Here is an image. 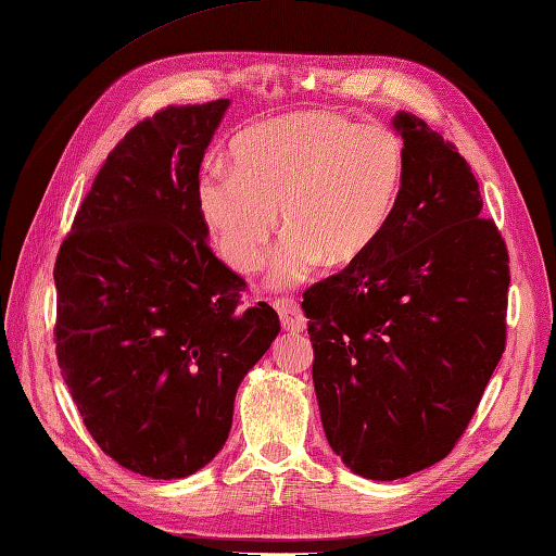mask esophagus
Masks as SVG:
<instances>
[{"label":"esophagus","instance_id":"1","mask_svg":"<svg viewBox=\"0 0 556 556\" xmlns=\"http://www.w3.org/2000/svg\"><path fill=\"white\" fill-rule=\"evenodd\" d=\"M275 308L279 313V320H281V327L287 329V332H303L305 329V317H303V311L301 305L293 301V299H281L275 303Z\"/></svg>","mask_w":556,"mask_h":556}]
</instances>
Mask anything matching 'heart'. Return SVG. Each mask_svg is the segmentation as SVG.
Returning a JSON list of instances; mask_svg holds the SVG:
<instances>
[{"instance_id": "heart-1", "label": "heart", "mask_w": 556, "mask_h": 556, "mask_svg": "<svg viewBox=\"0 0 556 556\" xmlns=\"http://www.w3.org/2000/svg\"><path fill=\"white\" fill-rule=\"evenodd\" d=\"M231 169L210 164L195 203L219 257L239 275L265 265L277 233L271 285L289 289L317 265L356 263L380 239L406 172L399 136L332 110L277 116L231 143Z\"/></svg>"}]
</instances>
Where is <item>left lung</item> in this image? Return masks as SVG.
I'll return each instance as SVG.
<instances>
[{
	"label": "left lung",
	"instance_id": "left-lung-1",
	"mask_svg": "<svg viewBox=\"0 0 556 556\" xmlns=\"http://www.w3.org/2000/svg\"><path fill=\"white\" fill-rule=\"evenodd\" d=\"M380 239L303 293L329 446L356 476L430 468L468 428L506 341L509 253L468 162L416 114Z\"/></svg>",
	"mask_w": 556,
	"mask_h": 556
}]
</instances>
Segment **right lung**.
I'll use <instances>...</instances> for the list:
<instances>
[{
	"mask_svg": "<svg viewBox=\"0 0 556 556\" xmlns=\"http://www.w3.org/2000/svg\"><path fill=\"white\" fill-rule=\"evenodd\" d=\"M229 100L167 108L119 140L59 248L56 361L92 440L146 478L219 454L248 370L279 334L210 251L200 162Z\"/></svg>",
	"mask_w": 556,
	"mask_h": 556,
	"instance_id": "1",
	"label": "right lung"
}]
</instances>
